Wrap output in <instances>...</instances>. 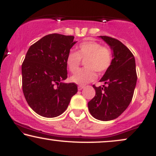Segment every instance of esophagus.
<instances>
[{"instance_id": "1", "label": "esophagus", "mask_w": 156, "mask_h": 156, "mask_svg": "<svg viewBox=\"0 0 156 156\" xmlns=\"http://www.w3.org/2000/svg\"><path fill=\"white\" fill-rule=\"evenodd\" d=\"M83 88H84V86H78V90H81V89H83Z\"/></svg>"}]
</instances>
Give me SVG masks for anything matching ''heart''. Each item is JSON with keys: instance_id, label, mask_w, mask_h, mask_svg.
I'll list each match as a JSON object with an SVG mask.
<instances>
[{"instance_id": "b5f03b06", "label": "heart", "mask_w": 156, "mask_h": 156, "mask_svg": "<svg viewBox=\"0 0 156 156\" xmlns=\"http://www.w3.org/2000/svg\"><path fill=\"white\" fill-rule=\"evenodd\" d=\"M85 61L87 68L78 71L70 78L73 83L83 86L95 80L96 73H103L112 64V53L108 48L99 42L88 41L80 44L78 51H70L66 57V64L71 73H76L80 67L81 59Z\"/></svg>"}]
</instances>
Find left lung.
I'll return each mask as SVG.
<instances>
[{
	"label": "left lung",
	"instance_id": "obj_1",
	"mask_svg": "<svg viewBox=\"0 0 156 156\" xmlns=\"http://www.w3.org/2000/svg\"><path fill=\"white\" fill-rule=\"evenodd\" d=\"M112 51V64L100 80L102 87H96L95 96L88 103L93 117L101 121L116 119L128 108L136 84V62L133 53L117 39L100 36Z\"/></svg>",
	"mask_w": 156,
	"mask_h": 156
}]
</instances>
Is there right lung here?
Here are the masks:
<instances>
[{"label": "right lung", "mask_w": 156, "mask_h": 156, "mask_svg": "<svg viewBox=\"0 0 156 156\" xmlns=\"http://www.w3.org/2000/svg\"><path fill=\"white\" fill-rule=\"evenodd\" d=\"M73 36L52 34L32 44L22 64L23 92L32 110L44 117L61 115L78 92L67 78L66 57L76 43Z\"/></svg>", "instance_id": "1"}]
</instances>
